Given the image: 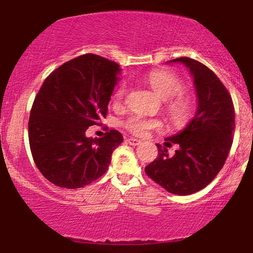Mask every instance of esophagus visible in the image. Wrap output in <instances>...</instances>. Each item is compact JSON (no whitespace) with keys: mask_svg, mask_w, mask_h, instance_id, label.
Wrapping results in <instances>:
<instances>
[{"mask_svg":"<svg viewBox=\"0 0 253 253\" xmlns=\"http://www.w3.org/2000/svg\"><path fill=\"white\" fill-rule=\"evenodd\" d=\"M127 142H128L130 146H137V145H140V142L141 141L135 139V137H129V139H127Z\"/></svg>","mask_w":253,"mask_h":253,"instance_id":"1","label":"esophagus"}]
</instances>
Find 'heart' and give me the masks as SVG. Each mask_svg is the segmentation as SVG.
Returning a JSON list of instances; mask_svg holds the SVG:
<instances>
[{
  "instance_id": "b5f03b06",
  "label": "heart",
  "mask_w": 253,
  "mask_h": 253,
  "mask_svg": "<svg viewBox=\"0 0 253 253\" xmlns=\"http://www.w3.org/2000/svg\"><path fill=\"white\" fill-rule=\"evenodd\" d=\"M146 82L160 98L167 101V108L171 120L181 124L188 119L190 114V101L180 94L183 89L181 79L167 70H155L146 76ZM126 85L123 84L116 89L113 100L119 104L126 94ZM126 128L135 135H145L150 129H159L162 123L154 118H143L141 116H132L125 123Z\"/></svg>"
}]
</instances>
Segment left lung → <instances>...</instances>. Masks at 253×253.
Segmentation results:
<instances>
[{
	"instance_id": "obj_1",
	"label": "left lung",
	"mask_w": 253,
	"mask_h": 253,
	"mask_svg": "<svg viewBox=\"0 0 253 253\" xmlns=\"http://www.w3.org/2000/svg\"><path fill=\"white\" fill-rule=\"evenodd\" d=\"M167 63H181L189 70L197 110L183 129L166 137L178 143L175 154L169 156L168 149L158 143V158L145 171L164 189L183 196L206 188L224 166L235 132V107L225 86L202 63L188 57Z\"/></svg>"
}]
</instances>
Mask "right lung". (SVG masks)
Returning <instances> with one entry per match:
<instances>
[{"label":"right lung","mask_w":253,"mask_h":253,"mask_svg":"<svg viewBox=\"0 0 253 253\" xmlns=\"http://www.w3.org/2000/svg\"><path fill=\"white\" fill-rule=\"evenodd\" d=\"M121 69L103 57L83 55L64 63L44 81L29 119V143L37 168L57 187L77 189L98 180L124 141L111 129L86 136L106 118Z\"/></svg>","instance_id":"1"}]
</instances>
